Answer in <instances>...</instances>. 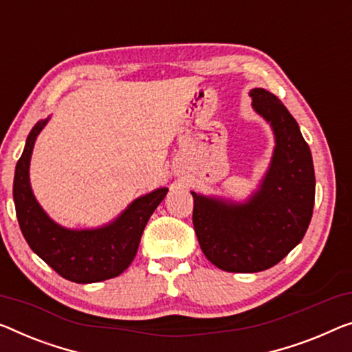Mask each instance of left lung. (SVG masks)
<instances>
[{"label":"left lung","instance_id":"obj_1","mask_svg":"<svg viewBox=\"0 0 352 352\" xmlns=\"http://www.w3.org/2000/svg\"><path fill=\"white\" fill-rule=\"evenodd\" d=\"M253 107L275 133V151L261 190L246 204L191 192L192 224L206 258L218 269H270L300 243L311 221L314 167L298 124L274 93L254 88Z\"/></svg>","mask_w":352,"mask_h":352}]
</instances>
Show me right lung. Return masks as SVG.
<instances>
[{
	"instance_id": "obj_1",
	"label": "right lung",
	"mask_w": 352,
	"mask_h": 352,
	"mask_svg": "<svg viewBox=\"0 0 352 352\" xmlns=\"http://www.w3.org/2000/svg\"><path fill=\"white\" fill-rule=\"evenodd\" d=\"M47 123L34 124L15 166L14 202L23 237L30 248L56 274L74 283H98L128 269L138 253L140 237L167 188H160L131 204L113 223L99 229L71 230L58 226L36 202L30 186V160L34 140Z\"/></svg>"
}]
</instances>
